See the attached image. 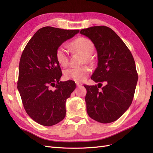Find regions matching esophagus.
Here are the masks:
<instances>
[{
    "label": "esophagus",
    "mask_w": 153,
    "mask_h": 153,
    "mask_svg": "<svg viewBox=\"0 0 153 153\" xmlns=\"http://www.w3.org/2000/svg\"><path fill=\"white\" fill-rule=\"evenodd\" d=\"M76 85L77 87H80L81 85H82V84H81V83H79V82H76Z\"/></svg>",
    "instance_id": "1"
}]
</instances>
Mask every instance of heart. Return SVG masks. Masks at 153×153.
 Returning a JSON list of instances; mask_svg holds the SVG:
<instances>
[{
  "instance_id": "1",
  "label": "heart",
  "mask_w": 153,
  "mask_h": 153,
  "mask_svg": "<svg viewBox=\"0 0 153 153\" xmlns=\"http://www.w3.org/2000/svg\"><path fill=\"white\" fill-rule=\"evenodd\" d=\"M69 48L74 52L83 55V62L89 63L92 61L91 55L94 50V43L89 39L78 38L69 45ZM55 57L60 65L66 66L68 64L69 55L67 47L64 45H60L55 52ZM90 68L86 66L70 67L64 71V78L67 80H72L76 82H84L89 75Z\"/></svg>"
}]
</instances>
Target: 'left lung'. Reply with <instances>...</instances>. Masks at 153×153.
<instances>
[{"label":"left lung","instance_id":"1","mask_svg":"<svg viewBox=\"0 0 153 153\" xmlns=\"http://www.w3.org/2000/svg\"><path fill=\"white\" fill-rule=\"evenodd\" d=\"M80 33L92 41L98 53V67L91 79L99 84L84 85L87 114L101 123L114 122L132 103L138 80L135 61L127 46L109 27L94 26ZM103 81L107 85L100 91Z\"/></svg>","mask_w":153,"mask_h":153}]
</instances>
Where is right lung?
Listing matches in <instances>:
<instances>
[{
    "label": "right lung",
    "mask_w": 153,
    "mask_h": 153,
    "mask_svg": "<svg viewBox=\"0 0 153 153\" xmlns=\"http://www.w3.org/2000/svg\"><path fill=\"white\" fill-rule=\"evenodd\" d=\"M78 32L43 27L32 36L21 55L17 88L27 114L43 126H53L66 116V101L76 85L71 80L59 81L62 71L55 52Z\"/></svg>",
    "instance_id": "right-lung-1"
}]
</instances>
